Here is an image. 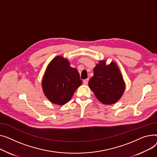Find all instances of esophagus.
<instances>
[{
  "label": "esophagus",
  "mask_w": 157,
  "mask_h": 157,
  "mask_svg": "<svg viewBox=\"0 0 157 157\" xmlns=\"http://www.w3.org/2000/svg\"><path fill=\"white\" fill-rule=\"evenodd\" d=\"M88 81H89V78H87V79H85L83 80V83H84V84L85 85H87L88 84Z\"/></svg>",
  "instance_id": "esophagus-1"
}]
</instances>
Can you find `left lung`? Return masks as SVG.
<instances>
[{
    "instance_id": "1",
    "label": "left lung",
    "mask_w": 157,
    "mask_h": 157,
    "mask_svg": "<svg viewBox=\"0 0 157 157\" xmlns=\"http://www.w3.org/2000/svg\"><path fill=\"white\" fill-rule=\"evenodd\" d=\"M99 60L93 69L94 75L89 81V87L96 98L104 105H113L121 99L125 84L117 63Z\"/></svg>"
}]
</instances>
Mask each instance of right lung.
Wrapping results in <instances>:
<instances>
[{"label": "right lung", "instance_id": "obj_1", "mask_svg": "<svg viewBox=\"0 0 157 157\" xmlns=\"http://www.w3.org/2000/svg\"><path fill=\"white\" fill-rule=\"evenodd\" d=\"M68 59L55 57L48 65L42 80L44 94L52 103L64 105L71 99L82 84L77 70L70 65Z\"/></svg>", "mask_w": 157, "mask_h": 157}]
</instances>
